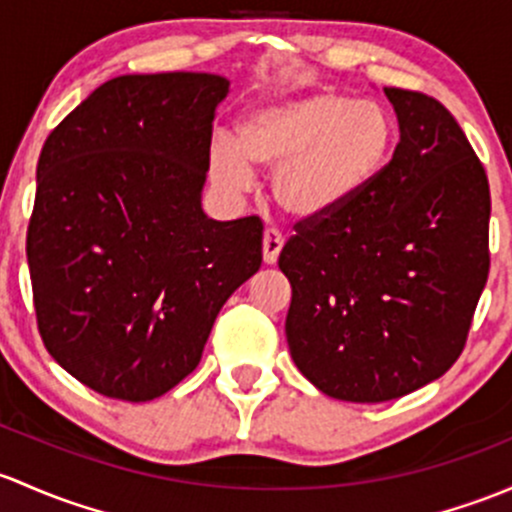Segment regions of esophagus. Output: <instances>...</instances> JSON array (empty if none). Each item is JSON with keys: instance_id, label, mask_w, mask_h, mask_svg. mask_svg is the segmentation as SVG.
I'll list each match as a JSON object with an SVG mask.
<instances>
[{"instance_id": "obj_1", "label": "esophagus", "mask_w": 512, "mask_h": 512, "mask_svg": "<svg viewBox=\"0 0 512 512\" xmlns=\"http://www.w3.org/2000/svg\"><path fill=\"white\" fill-rule=\"evenodd\" d=\"M282 247H284L282 233L274 228H267L265 235H262V260H265V265H277Z\"/></svg>"}]
</instances>
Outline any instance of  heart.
Here are the masks:
<instances>
[{"label":"heart","instance_id":"heart-1","mask_svg":"<svg viewBox=\"0 0 512 512\" xmlns=\"http://www.w3.org/2000/svg\"><path fill=\"white\" fill-rule=\"evenodd\" d=\"M397 144L392 112L341 90L287 95L242 117L238 144L218 139L211 176L245 191L255 171H272V201L297 223H319L351 208L383 176Z\"/></svg>","mask_w":512,"mask_h":512}]
</instances>
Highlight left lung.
<instances>
[{"label": "left lung", "instance_id": "obj_1", "mask_svg": "<svg viewBox=\"0 0 512 512\" xmlns=\"http://www.w3.org/2000/svg\"><path fill=\"white\" fill-rule=\"evenodd\" d=\"M385 95L400 142L383 176L343 213L297 223L279 255L289 353L346 402L397 400L441 378L491 267V191L464 129L429 95Z\"/></svg>", "mask_w": 512, "mask_h": 512}]
</instances>
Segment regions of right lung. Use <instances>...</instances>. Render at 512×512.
<instances>
[{
  "label": "right lung",
  "mask_w": 512,
  "mask_h": 512,
  "mask_svg": "<svg viewBox=\"0 0 512 512\" xmlns=\"http://www.w3.org/2000/svg\"><path fill=\"white\" fill-rule=\"evenodd\" d=\"M213 73L120 75L41 149L26 233L36 321L63 370L147 402L201 363L218 311L262 265V220L208 218Z\"/></svg>",
  "instance_id": "right-lung-1"
}]
</instances>
